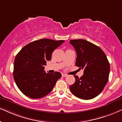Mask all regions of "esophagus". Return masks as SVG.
<instances>
[{
  "label": "esophagus",
  "mask_w": 122,
  "mask_h": 122,
  "mask_svg": "<svg viewBox=\"0 0 122 122\" xmlns=\"http://www.w3.org/2000/svg\"><path fill=\"white\" fill-rule=\"evenodd\" d=\"M62 76L63 77H66V76H67V75L65 74H62Z\"/></svg>",
  "instance_id": "1"
}]
</instances>
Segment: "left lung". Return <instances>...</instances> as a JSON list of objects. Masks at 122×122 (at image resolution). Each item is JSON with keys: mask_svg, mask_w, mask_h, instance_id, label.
I'll list each match as a JSON object with an SVG mask.
<instances>
[{"mask_svg": "<svg viewBox=\"0 0 122 122\" xmlns=\"http://www.w3.org/2000/svg\"><path fill=\"white\" fill-rule=\"evenodd\" d=\"M76 51L75 65L84 70L81 78L74 75L75 81L70 86L71 93L83 100L95 98L107 84L110 64L105 53L98 46L83 39L70 40Z\"/></svg>", "mask_w": 122, "mask_h": 122, "instance_id": "1", "label": "left lung"}]
</instances>
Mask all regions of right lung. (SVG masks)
<instances>
[{
	"label": "right lung",
	"instance_id": "1",
	"mask_svg": "<svg viewBox=\"0 0 122 122\" xmlns=\"http://www.w3.org/2000/svg\"><path fill=\"white\" fill-rule=\"evenodd\" d=\"M64 41L41 39L30 43L17 53L14 61L13 78L25 95L39 98L52 91L62 75L58 71L46 73L44 66L51 60L54 50Z\"/></svg>",
	"mask_w": 122,
	"mask_h": 122
}]
</instances>
